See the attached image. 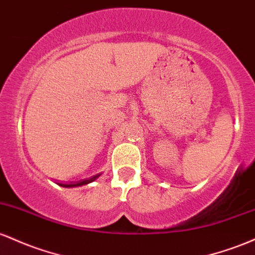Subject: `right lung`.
Masks as SVG:
<instances>
[{
	"mask_svg": "<svg viewBox=\"0 0 255 255\" xmlns=\"http://www.w3.org/2000/svg\"><path fill=\"white\" fill-rule=\"evenodd\" d=\"M97 177H99V174H97V176L91 177V178H89V179H84V181H81V182H78V183H73V184H60V185H62V187H66V188L79 187V185H84V184H88V183L94 182L97 178Z\"/></svg>",
	"mask_w": 255,
	"mask_h": 255,
	"instance_id": "obj_1",
	"label": "right lung"
}]
</instances>
